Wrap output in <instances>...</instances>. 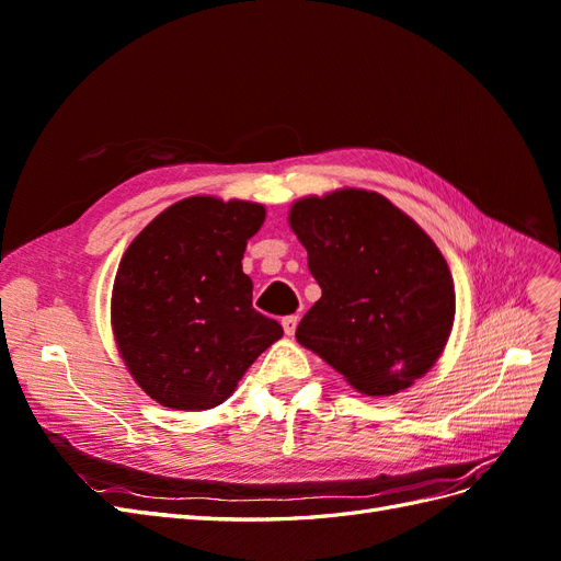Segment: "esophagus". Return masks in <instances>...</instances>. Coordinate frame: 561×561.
I'll use <instances>...</instances> for the list:
<instances>
[{"label": "esophagus", "mask_w": 561, "mask_h": 561, "mask_svg": "<svg viewBox=\"0 0 561 561\" xmlns=\"http://www.w3.org/2000/svg\"><path fill=\"white\" fill-rule=\"evenodd\" d=\"M297 322H299V316H285V318H283V330H285L287 336L295 334Z\"/></svg>", "instance_id": "34e87169"}]
</instances>
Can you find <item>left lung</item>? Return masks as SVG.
Here are the masks:
<instances>
[{"mask_svg": "<svg viewBox=\"0 0 561 561\" xmlns=\"http://www.w3.org/2000/svg\"><path fill=\"white\" fill-rule=\"evenodd\" d=\"M290 227L322 297L297 342L367 396H393L435 365L454 322L449 266L388 198L344 190L297 201Z\"/></svg>", "mask_w": 561, "mask_h": 561, "instance_id": "left-lung-1", "label": "left lung"}]
</instances>
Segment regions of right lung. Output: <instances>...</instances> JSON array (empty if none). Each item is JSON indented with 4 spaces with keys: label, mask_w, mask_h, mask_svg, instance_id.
<instances>
[{
    "label": "right lung",
    "mask_w": 561,
    "mask_h": 561,
    "mask_svg": "<svg viewBox=\"0 0 561 561\" xmlns=\"http://www.w3.org/2000/svg\"><path fill=\"white\" fill-rule=\"evenodd\" d=\"M264 208L248 201L184 198L135 239L118 264L112 325L133 379L171 410L225 402L276 339L278 320L252 309L243 274Z\"/></svg>",
    "instance_id": "right-lung-1"
}]
</instances>
